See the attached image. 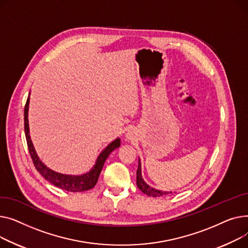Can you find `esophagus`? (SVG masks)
Wrapping results in <instances>:
<instances>
[{
    "mask_svg": "<svg viewBox=\"0 0 248 248\" xmlns=\"http://www.w3.org/2000/svg\"><path fill=\"white\" fill-rule=\"evenodd\" d=\"M135 135H134V132L133 131H129V132L127 133V138L128 139H134Z\"/></svg>",
    "mask_w": 248,
    "mask_h": 248,
    "instance_id": "34e87169",
    "label": "esophagus"
}]
</instances>
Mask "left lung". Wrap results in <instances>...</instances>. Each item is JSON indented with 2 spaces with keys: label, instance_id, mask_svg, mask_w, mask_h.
Returning a JSON list of instances; mask_svg holds the SVG:
<instances>
[{
  "label": "left lung",
  "instance_id": "1",
  "mask_svg": "<svg viewBox=\"0 0 248 248\" xmlns=\"http://www.w3.org/2000/svg\"><path fill=\"white\" fill-rule=\"evenodd\" d=\"M137 186L140 189V190L147 194L149 196L152 197H159V196H163V195H167V194H171L172 192H164V191H160V190H156V189L150 187L149 185H147L146 183L144 182V180L142 179V175H141V164L140 161L138 163V169H137Z\"/></svg>",
  "mask_w": 248,
  "mask_h": 248
}]
</instances>
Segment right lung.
Returning a JSON list of instances; mask_svg holds the SVG:
<instances>
[{
  "label": "right lung",
  "mask_w": 248,
  "mask_h": 248,
  "mask_svg": "<svg viewBox=\"0 0 248 248\" xmlns=\"http://www.w3.org/2000/svg\"><path fill=\"white\" fill-rule=\"evenodd\" d=\"M29 97H30V95L28 96L26 105H25V110H24V128H25V135H26L29 153H30V155H31L32 161H33L34 166L36 167L37 171H39L41 173V175L46 180H48L55 186L59 187L61 189H64V190H67V191L80 192V191L89 190V189L93 188L98 181L101 170L104 166L106 159L108 158V156L114 149L118 148L120 146V139H116L111 144H109L106 147V149H104L99 155V157L97 159V162H96L95 166L92 168V170L88 173L84 174V175L72 176V175H64V174L54 172L51 169L47 168L40 161L36 152H35L30 135H29V123H28Z\"/></svg>",
  "instance_id": "right-lung-1"
}]
</instances>
